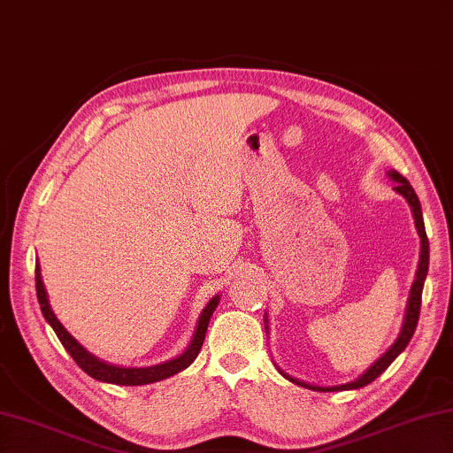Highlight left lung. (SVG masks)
<instances>
[{
    "instance_id": "1",
    "label": "left lung",
    "mask_w": 453,
    "mask_h": 453,
    "mask_svg": "<svg viewBox=\"0 0 453 453\" xmlns=\"http://www.w3.org/2000/svg\"><path fill=\"white\" fill-rule=\"evenodd\" d=\"M388 177H390L395 187L394 190L395 193H400L403 198H406L408 204L411 206V214H414V222H416V228H418V234H419V241H422V250H419V263H418V271H416V279L414 284H411V290H410V298H408V306H406V316H403V324H402V330H400V336L395 338V342L388 348V352L380 356V358L372 364V366L364 372V374L354 380V382H348L342 386H312V384H306L303 380H296L288 374H284V372L279 368L280 374L284 378H288L290 382H295L303 388H311V390L316 392H338V390H356V388H364L368 386L370 382H374V380L382 374V372L390 366V364L398 358V356L403 352V348L410 344L411 336H414L416 326H418V320H419V306H422V290H424V280L427 276V265H430V242H427V236H426V226H424V217H422V206H419V198L416 195V190L411 188L410 182L402 177L398 171H388ZM266 320V319H265Z\"/></svg>"
}]
</instances>
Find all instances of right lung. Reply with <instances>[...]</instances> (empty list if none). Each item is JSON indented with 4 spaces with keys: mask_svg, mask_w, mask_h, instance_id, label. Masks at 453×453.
Returning <instances> with one entry per match:
<instances>
[{
    "mask_svg": "<svg viewBox=\"0 0 453 453\" xmlns=\"http://www.w3.org/2000/svg\"><path fill=\"white\" fill-rule=\"evenodd\" d=\"M35 290H37V300H39V306H42L43 319L51 324V328L55 330V334H58L59 342L71 354V358L75 360L77 366L83 372H87L91 378L99 380V382H109V384H119V386L153 384V382H158V380L171 378L177 374V372L188 368L198 356V352H201L206 328H209V320L220 300L219 295L209 300V304L204 306V311L201 312V316H198L193 340H190L187 350L180 356H177V358L157 364V366H147V368H123V366H113V364H107L99 358H95L91 352H87L85 348L79 344L65 328H63V324L58 320V316H55L51 311L50 300H47V292L42 280V268H39V265H35Z\"/></svg>",
    "mask_w": 453,
    "mask_h": 453,
    "instance_id": "obj_1",
    "label": "right lung"
}]
</instances>
